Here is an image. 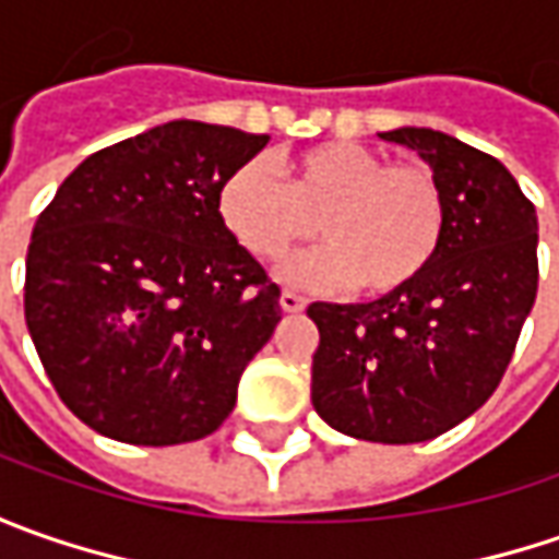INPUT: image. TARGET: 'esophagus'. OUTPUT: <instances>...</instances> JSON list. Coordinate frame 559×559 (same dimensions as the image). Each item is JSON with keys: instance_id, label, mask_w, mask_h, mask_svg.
Instances as JSON below:
<instances>
[{"instance_id": "obj_1", "label": "esophagus", "mask_w": 559, "mask_h": 559, "mask_svg": "<svg viewBox=\"0 0 559 559\" xmlns=\"http://www.w3.org/2000/svg\"><path fill=\"white\" fill-rule=\"evenodd\" d=\"M280 308L286 313H301L305 311V298H301L298 292H283V295H280Z\"/></svg>"}]
</instances>
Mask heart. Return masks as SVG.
Returning <instances> with one entry per match:
<instances>
[{
    "mask_svg": "<svg viewBox=\"0 0 559 559\" xmlns=\"http://www.w3.org/2000/svg\"><path fill=\"white\" fill-rule=\"evenodd\" d=\"M217 221L258 261H280L320 233L326 248L286 267L311 286L355 283L364 295H395L432 267L448 207L423 164H389L357 142L292 152L273 180L258 162L236 164L217 186Z\"/></svg>",
    "mask_w": 559,
    "mask_h": 559,
    "instance_id": "heart-1",
    "label": "heart"
}]
</instances>
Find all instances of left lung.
Segmentation results:
<instances>
[{"label":"left lung","instance_id":"1","mask_svg":"<svg viewBox=\"0 0 559 559\" xmlns=\"http://www.w3.org/2000/svg\"><path fill=\"white\" fill-rule=\"evenodd\" d=\"M414 148L448 224L414 286L367 305L313 301V411L364 441L414 444L454 429L498 389L538 292L535 204L504 164L429 127L379 133Z\"/></svg>","mask_w":559,"mask_h":559}]
</instances>
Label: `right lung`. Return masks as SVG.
I'll list each match as a JSON object with an SVG mask.
<instances>
[{"mask_svg":"<svg viewBox=\"0 0 559 559\" xmlns=\"http://www.w3.org/2000/svg\"><path fill=\"white\" fill-rule=\"evenodd\" d=\"M270 136L170 120L90 155L33 226L24 317L58 397L127 444L211 436L270 342L280 286L217 221Z\"/></svg>","mask_w":559,"mask_h":559,"instance_id":"obj_1","label":"right lung"}]
</instances>
